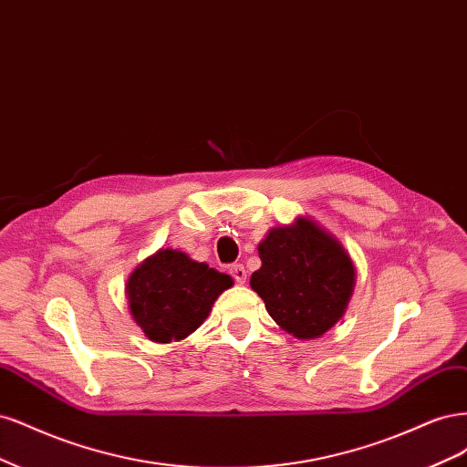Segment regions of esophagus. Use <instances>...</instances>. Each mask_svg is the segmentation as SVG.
<instances>
[{
  "label": "esophagus",
  "instance_id": "1",
  "mask_svg": "<svg viewBox=\"0 0 467 467\" xmlns=\"http://www.w3.org/2000/svg\"><path fill=\"white\" fill-rule=\"evenodd\" d=\"M231 275L234 277V281H236V283L243 285V283L246 281V269H244V265H243V264H234V265H231Z\"/></svg>",
  "mask_w": 467,
  "mask_h": 467
}]
</instances>
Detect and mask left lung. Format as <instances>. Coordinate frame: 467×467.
<instances>
[{"mask_svg": "<svg viewBox=\"0 0 467 467\" xmlns=\"http://www.w3.org/2000/svg\"><path fill=\"white\" fill-rule=\"evenodd\" d=\"M262 267L250 277L275 324L316 339L341 318L355 289V264L339 240L310 217L274 227L258 244Z\"/></svg>", "mask_w": 467, "mask_h": 467, "instance_id": "1", "label": "left lung"}]
</instances>
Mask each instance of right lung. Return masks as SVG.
<instances>
[{
  "label": "right lung",
  "instance_id": "1",
  "mask_svg": "<svg viewBox=\"0 0 467 467\" xmlns=\"http://www.w3.org/2000/svg\"><path fill=\"white\" fill-rule=\"evenodd\" d=\"M233 283L231 275L192 260L182 250L161 248L130 274L128 308L147 339L180 341L205 322L219 295Z\"/></svg>",
  "mask_w": 467,
  "mask_h": 467
}]
</instances>
